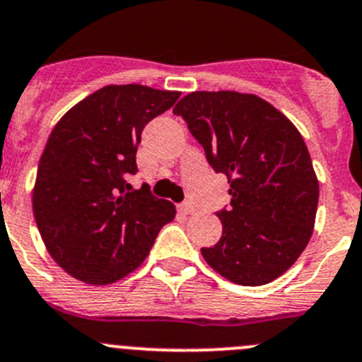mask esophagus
Masks as SVG:
<instances>
[{
	"instance_id": "obj_1",
	"label": "esophagus",
	"mask_w": 362,
	"mask_h": 362,
	"mask_svg": "<svg viewBox=\"0 0 362 362\" xmlns=\"http://www.w3.org/2000/svg\"><path fill=\"white\" fill-rule=\"evenodd\" d=\"M178 212H182V214H185V216H187V214H192L194 212V209H192V205L191 203H180V205H178Z\"/></svg>"
}]
</instances>
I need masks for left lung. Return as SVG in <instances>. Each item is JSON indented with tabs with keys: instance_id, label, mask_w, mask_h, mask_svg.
Returning <instances> with one entry per match:
<instances>
[{
	"instance_id": "1",
	"label": "left lung",
	"mask_w": 362,
	"mask_h": 362,
	"mask_svg": "<svg viewBox=\"0 0 362 362\" xmlns=\"http://www.w3.org/2000/svg\"><path fill=\"white\" fill-rule=\"evenodd\" d=\"M173 113L230 182V205L216 212L223 235L202 247L205 262L237 285L274 281L306 249L317 216L318 180L300 132L249 93L192 92Z\"/></svg>"
}]
</instances>
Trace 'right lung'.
<instances>
[{"instance_id":"add662e5","label":"right lung","mask_w":362,"mask_h":362,"mask_svg":"<svg viewBox=\"0 0 362 362\" xmlns=\"http://www.w3.org/2000/svg\"><path fill=\"white\" fill-rule=\"evenodd\" d=\"M180 92L110 84L56 124L33 189V214L49 255L88 285H111L148 256L175 205L148 185L131 191L145 125L170 110Z\"/></svg>"}]
</instances>
